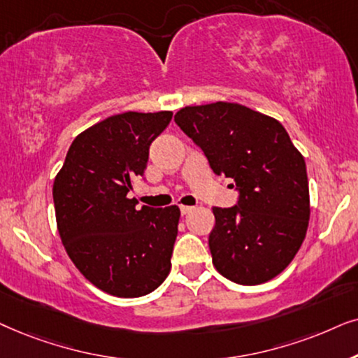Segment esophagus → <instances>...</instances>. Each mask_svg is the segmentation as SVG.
I'll return each instance as SVG.
<instances>
[{
  "label": "esophagus",
  "mask_w": 358,
  "mask_h": 358,
  "mask_svg": "<svg viewBox=\"0 0 358 358\" xmlns=\"http://www.w3.org/2000/svg\"><path fill=\"white\" fill-rule=\"evenodd\" d=\"M192 206H180V213H182L183 214V216H185V214H188L189 211H192Z\"/></svg>",
  "instance_id": "1"
}]
</instances>
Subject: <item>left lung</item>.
Listing matches in <instances>:
<instances>
[{
  "instance_id": "left-lung-1",
  "label": "left lung",
  "mask_w": 358,
  "mask_h": 358,
  "mask_svg": "<svg viewBox=\"0 0 358 358\" xmlns=\"http://www.w3.org/2000/svg\"><path fill=\"white\" fill-rule=\"evenodd\" d=\"M175 122L239 193L234 206L213 208L216 270L239 285L275 278L296 255L309 221L306 164L288 132L273 117L224 101L180 109Z\"/></svg>"
}]
</instances>
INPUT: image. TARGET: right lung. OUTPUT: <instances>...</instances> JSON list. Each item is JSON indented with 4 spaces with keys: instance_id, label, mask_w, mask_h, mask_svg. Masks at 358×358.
Wrapping results in <instances>:
<instances>
[{
    "instance_id": "right-lung-1",
    "label": "right lung",
    "mask_w": 358,
    "mask_h": 358,
    "mask_svg": "<svg viewBox=\"0 0 358 358\" xmlns=\"http://www.w3.org/2000/svg\"><path fill=\"white\" fill-rule=\"evenodd\" d=\"M170 111L106 117L71 142L55 176L57 227L76 268L113 296L149 294L170 271L178 206L137 209L127 198L144 176L150 144L171 121Z\"/></svg>"
}]
</instances>
